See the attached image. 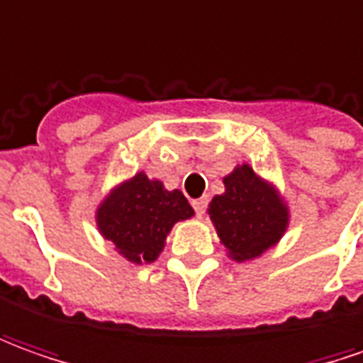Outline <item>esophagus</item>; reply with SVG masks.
Segmentation results:
<instances>
[{
    "instance_id": "esophagus-1",
    "label": "esophagus",
    "mask_w": 363,
    "mask_h": 363,
    "mask_svg": "<svg viewBox=\"0 0 363 363\" xmlns=\"http://www.w3.org/2000/svg\"><path fill=\"white\" fill-rule=\"evenodd\" d=\"M206 204H208V199H206V196H201V199H194V201H192V206H194V213L199 214V216H202V214H204V211H206Z\"/></svg>"
}]
</instances>
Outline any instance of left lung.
<instances>
[{
	"mask_svg": "<svg viewBox=\"0 0 363 363\" xmlns=\"http://www.w3.org/2000/svg\"><path fill=\"white\" fill-rule=\"evenodd\" d=\"M224 192L208 204V216L228 258L246 262L280 242L290 211L272 182L258 177L250 164H238L226 174Z\"/></svg>",
	"mask_w": 363,
	"mask_h": 363,
	"instance_id": "1",
	"label": "left lung"
}]
</instances>
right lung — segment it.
Masks as SVG:
<instances>
[{
  "label": "right lung",
  "instance_id": "add662e5",
  "mask_svg": "<svg viewBox=\"0 0 363 363\" xmlns=\"http://www.w3.org/2000/svg\"><path fill=\"white\" fill-rule=\"evenodd\" d=\"M194 211L179 189L167 191L157 179L137 172L123 181L97 206V228L105 240L133 264H150L162 252L167 236Z\"/></svg>",
  "mask_w": 363,
  "mask_h": 363
}]
</instances>
